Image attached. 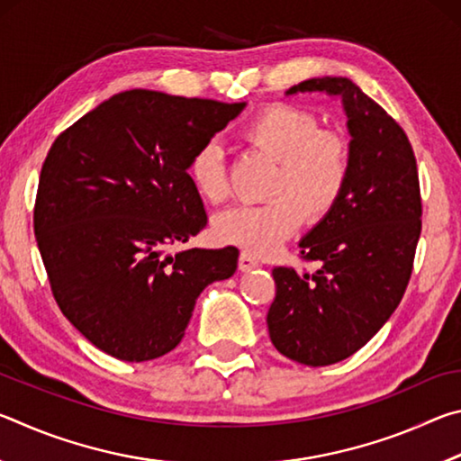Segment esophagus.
I'll return each instance as SVG.
<instances>
[{
    "label": "esophagus",
    "instance_id": "obj_1",
    "mask_svg": "<svg viewBox=\"0 0 461 461\" xmlns=\"http://www.w3.org/2000/svg\"><path fill=\"white\" fill-rule=\"evenodd\" d=\"M238 267H240L241 272H249V270L258 268L260 262H258V258H256V256H252L249 252H241V254H240Z\"/></svg>",
    "mask_w": 461,
    "mask_h": 461
}]
</instances>
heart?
<instances>
[{"label": "heart", "instance_id": "obj_1", "mask_svg": "<svg viewBox=\"0 0 461 461\" xmlns=\"http://www.w3.org/2000/svg\"><path fill=\"white\" fill-rule=\"evenodd\" d=\"M241 136L276 162L267 189L270 201L220 213L213 220V233L223 244L267 254L299 228L303 217L319 221L338 205L352 170L349 146L338 131L319 130L313 113L286 104L260 109L248 120ZM189 176L207 203L228 201V167L217 140H207L193 152Z\"/></svg>", "mask_w": 461, "mask_h": 461}]
</instances>
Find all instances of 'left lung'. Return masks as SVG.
I'll return each instance as SVG.
<instances>
[{"label": "left lung", "mask_w": 461, "mask_h": 461, "mask_svg": "<svg viewBox=\"0 0 461 461\" xmlns=\"http://www.w3.org/2000/svg\"><path fill=\"white\" fill-rule=\"evenodd\" d=\"M296 93L341 99L352 170L338 205L299 241L317 270H272L267 323L280 354L330 366L366 346L399 307L420 236L419 175L407 134L357 85L321 77L286 95Z\"/></svg>", "instance_id": "1"}]
</instances>
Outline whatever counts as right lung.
<instances>
[{
	"mask_svg": "<svg viewBox=\"0 0 461 461\" xmlns=\"http://www.w3.org/2000/svg\"><path fill=\"white\" fill-rule=\"evenodd\" d=\"M241 104L131 89L62 131L46 156L34 233L54 299L101 352L146 362L181 343L203 288L238 248L181 249L207 225L189 162Z\"/></svg>",
	"mask_w": 461,
	"mask_h": 461,
	"instance_id": "obj_1",
	"label": "right lung"
}]
</instances>
